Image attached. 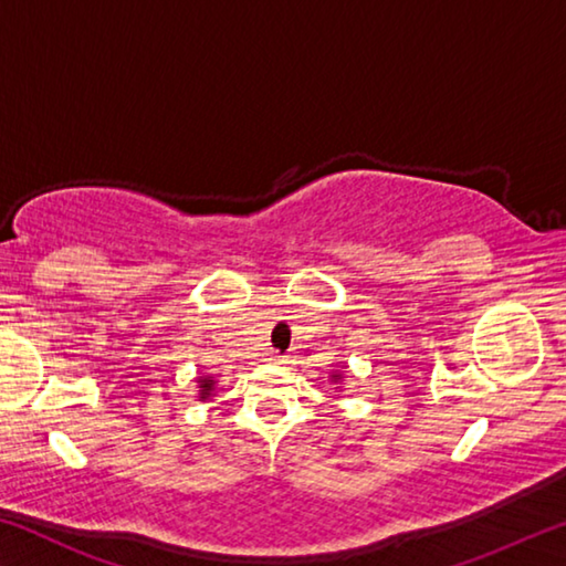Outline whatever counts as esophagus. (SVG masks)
<instances>
[{"label":"esophagus","instance_id":"obj_1","mask_svg":"<svg viewBox=\"0 0 566 566\" xmlns=\"http://www.w3.org/2000/svg\"><path fill=\"white\" fill-rule=\"evenodd\" d=\"M272 359H274L276 364H290V361H292L290 354H272Z\"/></svg>","mask_w":566,"mask_h":566}]
</instances>
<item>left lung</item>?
I'll use <instances>...</instances> for the list:
<instances>
[{
	"label": "left lung",
	"mask_w": 566,
	"mask_h": 566,
	"mask_svg": "<svg viewBox=\"0 0 566 566\" xmlns=\"http://www.w3.org/2000/svg\"><path fill=\"white\" fill-rule=\"evenodd\" d=\"M332 379H342V375H332Z\"/></svg>",
	"instance_id": "obj_1"
}]
</instances>
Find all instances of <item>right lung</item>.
<instances>
[{"label":"right lung","instance_id":"add662e5","mask_svg":"<svg viewBox=\"0 0 566 566\" xmlns=\"http://www.w3.org/2000/svg\"><path fill=\"white\" fill-rule=\"evenodd\" d=\"M214 391V379L212 377H199V399H209Z\"/></svg>","mask_w":566,"mask_h":566}]
</instances>
